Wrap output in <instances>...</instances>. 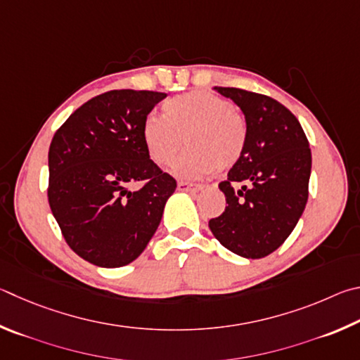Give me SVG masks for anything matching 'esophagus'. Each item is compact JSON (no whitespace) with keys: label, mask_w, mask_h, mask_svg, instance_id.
Wrapping results in <instances>:
<instances>
[{"label":"esophagus","mask_w":360,"mask_h":360,"mask_svg":"<svg viewBox=\"0 0 360 360\" xmlns=\"http://www.w3.org/2000/svg\"><path fill=\"white\" fill-rule=\"evenodd\" d=\"M176 186H179L180 191H190V193H196L202 188L198 184H191V181H179V185Z\"/></svg>","instance_id":"1"}]
</instances>
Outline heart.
I'll return each instance as SVG.
<instances>
[{
    "mask_svg": "<svg viewBox=\"0 0 360 360\" xmlns=\"http://www.w3.org/2000/svg\"><path fill=\"white\" fill-rule=\"evenodd\" d=\"M164 115L151 113L142 124V141L160 166L174 161L186 142L174 174L184 179L209 175L236 164L247 145V124L228 99L209 91H190L164 103Z\"/></svg>",
    "mask_w": 360,
    "mask_h": 360,
    "instance_id": "heart-1",
    "label": "heart"
}]
</instances>
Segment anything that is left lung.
Here are the masks:
<instances>
[{"mask_svg": "<svg viewBox=\"0 0 360 360\" xmlns=\"http://www.w3.org/2000/svg\"><path fill=\"white\" fill-rule=\"evenodd\" d=\"M213 90L240 107L247 145L219 184L228 205L209 228L232 253L261 259L286 240L305 210L310 145L299 120L278 101L240 88Z\"/></svg>", "mask_w": 360, "mask_h": 360, "instance_id": "obj_1", "label": "left lung"}]
</instances>
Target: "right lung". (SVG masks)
<instances>
[{
    "label": "right lung",
    "instance_id": "obj_1",
    "mask_svg": "<svg viewBox=\"0 0 360 360\" xmlns=\"http://www.w3.org/2000/svg\"><path fill=\"white\" fill-rule=\"evenodd\" d=\"M166 93L112 90L69 115L49 148V204L69 247L98 267L142 255L176 181L150 160L142 124ZM141 183L134 192L130 186Z\"/></svg>",
    "mask_w": 360,
    "mask_h": 360
}]
</instances>
